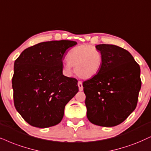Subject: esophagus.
<instances>
[{
    "label": "esophagus",
    "mask_w": 151,
    "mask_h": 151,
    "mask_svg": "<svg viewBox=\"0 0 151 151\" xmlns=\"http://www.w3.org/2000/svg\"><path fill=\"white\" fill-rule=\"evenodd\" d=\"M78 86H79V89L80 91H83V85H82V82L79 81L78 82Z\"/></svg>",
    "instance_id": "34e87169"
}]
</instances>
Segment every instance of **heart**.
Returning a JSON list of instances; mask_svg holds the SVG:
<instances>
[{
    "label": "heart",
    "mask_w": 151,
    "mask_h": 151,
    "mask_svg": "<svg viewBox=\"0 0 151 151\" xmlns=\"http://www.w3.org/2000/svg\"><path fill=\"white\" fill-rule=\"evenodd\" d=\"M67 61L63 65L65 73L70 75L72 66L76 74L81 79L94 77L100 71L103 56L100 51L92 45H79L72 49L67 55Z\"/></svg>",
    "instance_id": "b5f03b06"
}]
</instances>
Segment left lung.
Masks as SVG:
<instances>
[{
    "mask_svg": "<svg viewBox=\"0 0 151 151\" xmlns=\"http://www.w3.org/2000/svg\"><path fill=\"white\" fill-rule=\"evenodd\" d=\"M103 56L99 73L83 83L88 121L114 127L125 121L136 108L142 86L140 67L131 53L114 45L95 46Z\"/></svg>",
    "mask_w": 151,
    "mask_h": 151,
    "instance_id": "1",
    "label": "left lung"
}]
</instances>
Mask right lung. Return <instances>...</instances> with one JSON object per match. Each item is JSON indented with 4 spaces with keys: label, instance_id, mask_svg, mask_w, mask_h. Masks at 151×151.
<instances>
[{
    "label": "right lung",
    "instance_id": "obj_1",
    "mask_svg": "<svg viewBox=\"0 0 151 151\" xmlns=\"http://www.w3.org/2000/svg\"><path fill=\"white\" fill-rule=\"evenodd\" d=\"M77 44L70 40L44 42L26 49L15 60L14 106L32 126L46 128L58 124L65 106L79 91L77 80L63 74L66 51Z\"/></svg>",
    "mask_w": 151,
    "mask_h": 151
}]
</instances>
